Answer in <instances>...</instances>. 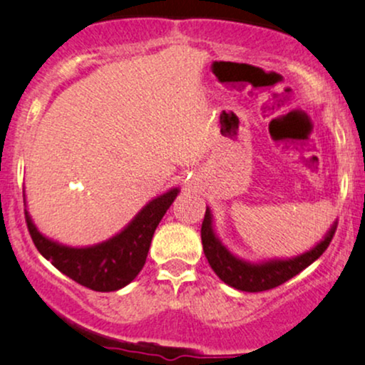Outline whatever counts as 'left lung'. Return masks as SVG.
<instances>
[{"mask_svg":"<svg viewBox=\"0 0 365 365\" xmlns=\"http://www.w3.org/2000/svg\"><path fill=\"white\" fill-rule=\"evenodd\" d=\"M334 232H336V223L333 225V228L329 230V233L321 244H317L312 250L299 255V257L288 259V261L250 264L237 259L221 245V242L212 232L211 212L206 209L202 228H200V238H202L204 254H206L209 266L220 276L221 282L242 292H264L288 282L300 271H304L305 267L311 266L316 259H319L333 240Z\"/></svg>","mask_w":365,"mask_h":365,"instance_id":"left-lung-1","label":"left lung"}]
</instances>
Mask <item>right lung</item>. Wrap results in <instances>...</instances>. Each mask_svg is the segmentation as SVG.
Listing matches in <instances>:
<instances>
[{
	"label": "right lung",
	"instance_id": "right-lung-1",
	"mask_svg": "<svg viewBox=\"0 0 365 365\" xmlns=\"http://www.w3.org/2000/svg\"><path fill=\"white\" fill-rule=\"evenodd\" d=\"M177 194L178 188H173L150 200L123 232L86 249H72L48 240L37 232L27 211L25 223L36 249L63 274L94 292H115L140 273L154 232Z\"/></svg>",
	"mask_w": 365,
	"mask_h": 365
}]
</instances>
